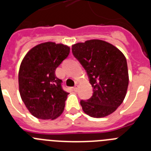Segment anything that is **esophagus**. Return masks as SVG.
Returning a JSON list of instances; mask_svg holds the SVG:
<instances>
[{"instance_id":"1","label":"esophagus","mask_w":151,"mask_h":151,"mask_svg":"<svg viewBox=\"0 0 151 151\" xmlns=\"http://www.w3.org/2000/svg\"><path fill=\"white\" fill-rule=\"evenodd\" d=\"M78 85L76 84V85H75L74 87H73V90H74L75 91H78Z\"/></svg>"}]
</instances>
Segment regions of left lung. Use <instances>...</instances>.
<instances>
[{"label": "left lung", "mask_w": 151, "mask_h": 151, "mask_svg": "<svg viewBox=\"0 0 151 151\" xmlns=\"http://www.w3.org/2000/svg\"><path fill=\"white\" fill-rule=\"evenodd\" d=\"M74 57L87 72L93 95L80 104L87 115L101 118L110 115L124 101L128 85L127 61L120 50L102 40L73 45Z\"/></svg>", "instance_id": "obj_1"}]
</instances>
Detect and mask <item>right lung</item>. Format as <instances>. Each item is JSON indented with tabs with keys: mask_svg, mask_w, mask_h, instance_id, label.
Listing matches in <instances>:
<instances>
[{
	"mask_svg": "<svg viewBox=\"0 0 151 151\" xmlns=\"http://www.w3.org/2000/svg\"><path fill=\"white\" fill-rule=\"evenodd\" d=\"M70 48L62 44L45 42L28 52L19 71L21 98L31 114L41 119H55L62 114L69 93L63 89L56 69Z\"/></svg>",
	"mask_w": 151,
	"mask_h": 151,
	"instance_id": "add662e5",
	"label": "right lung"
}]
</instances>
